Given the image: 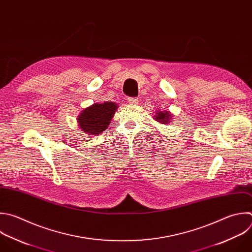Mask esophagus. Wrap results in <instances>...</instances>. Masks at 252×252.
<instances>
[{"label":"esophagus","mask_w":252,"mask_h":252,"mask_svg":"<svg viewBox=\"0 0 252 252\" xmlns=\"http://www.w3.org/2000/svg\"><path fill=\"white\" fill-rule=\"evenodd\" d=\"M127 103L130 104V105H135V104L138 103V98L129 97V98H127Z\"/></svg>","instance_id":"obj_1"}]
</instances>
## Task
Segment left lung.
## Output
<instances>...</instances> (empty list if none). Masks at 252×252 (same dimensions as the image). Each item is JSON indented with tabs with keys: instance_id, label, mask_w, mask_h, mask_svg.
<instances>
[{
	"instance_id": "obj_1",
	"label": "left lung",
	"mask_w": 252,
	"mask_h": 252,
	"mask_svg": "<svg viewBox=\"0 0 252 252\" xmlns=\"http://www.w3.org/2000/svg\"><path fill=\"white\" fill-rule=\"evenodd\" d=\"M170 114L168 112H165V113H162V112H159L157 113L156 117H155V120L159 121L160 123H164V124H167L169 123L168 121L170 120Z\"/></svg>"
}]
</instances>
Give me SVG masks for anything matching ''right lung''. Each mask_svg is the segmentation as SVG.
<instances>
[{"label":"right lung","mask_w":252,"mask_h":252,"mask_svg":"<svg viewBox=\"0 0 252 252\" xmlns=\"http://www.w3.org/2000/svg\"><path fill=\"white\" fill-rule=\"evenodd\" d=\"M117 108L115 103L106 102L85 109L78 117L80 128L91 135L100 134L110 125Z\"/></svg>","instance_id":"add662e5"}]
</instances>
